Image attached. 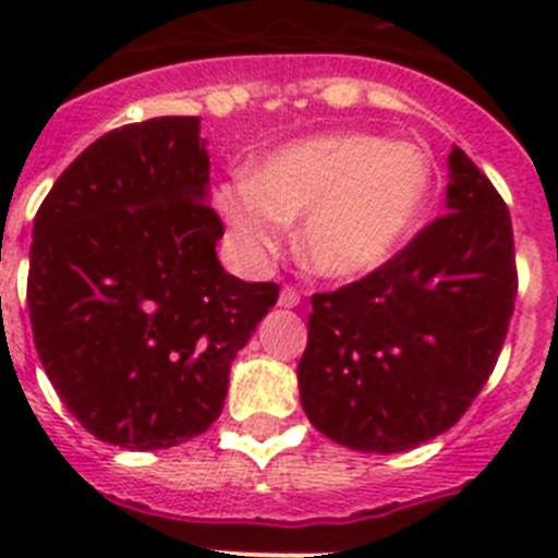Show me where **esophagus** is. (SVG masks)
I'll return each mask as SVG.
<instances>
[{
  "label": "esophagus",
  "mask_w": 558,
  "mask_h": 558,
  "mask_svg": "<svg viewBox=\"0 0 558 558\" xmlns=\"http://www.w3.org/2000/svg\"><path fill=\"white\" fill-rule=\"evenodd\" d=\"M302 304V295H299V290L295 288H282V293H279V307H299Z\"/></svg>",
  "instance_id": "34e87169"
}]
</instances>
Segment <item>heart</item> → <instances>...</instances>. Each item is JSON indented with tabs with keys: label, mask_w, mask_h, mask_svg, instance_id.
<instances>
[{
	"label": "heart",
	"mask_w": 558,
	"mask_h": 558,
	"mask_svg": "<svg viewBox=\"0 0 558 558\" xmlns=\"http://www.w3.org/2000/svg\"><path fill=\"white\" fill-rule=\"evenodd\" d=\"M433 195V161L413 142L335 131L290 142L218 192L236 256L263 265L302 218L299 248L327 279L386 268L416 234Z\"/></svg>",
	"instance_id": "obj_1"
}]
</instances>
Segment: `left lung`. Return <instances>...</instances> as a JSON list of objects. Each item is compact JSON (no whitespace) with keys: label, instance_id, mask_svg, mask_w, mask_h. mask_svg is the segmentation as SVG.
Returning a JSON list of instances; mask_svg holds the SVG:
<instances>
[{"label":"left lung","instance_id":"1","mask_svg":"<svg viewBox=\"0 0 558 558\" xmlns=\"http://www.w3.org/2000/svg\"><path fill=\"white\" fill-rule=\"evenodd\" d=\"M447 165V215L377 274L313 295L302 408L315 430L349 450L405 452L450 430L495 372L509 332V209L461 147Z\"/></svg>","mask_w":558,"mask_h":558}]
</instances>
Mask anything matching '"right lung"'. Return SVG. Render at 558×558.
Returning <instances> with one entry per match:
<instances>
[{
  "instance_id": "1",
  "label": "right lung",
  "mask_w": 558,
  "mask_h": 558,
  "mask_svg": "<svg viewBox=\"0 0 558 558\" xmlns=\"http://www.w3.org/2000/svg\"><path fill=\"white\" fill-rule=\"evenodd\" d=\"M201 117H156L86 147L33 223L38 357L88 433L167 450L220 416L231 360L279 299L226 274Z\"/></svg>"
}]
</instances>
